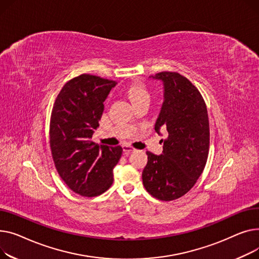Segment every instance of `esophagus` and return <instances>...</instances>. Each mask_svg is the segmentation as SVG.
<instances>
[{
	"label": "esophagus",
	"mask_w": 259,
	"mask_h": 259,
	"mask_svg": "<svg viewBox=\"0 0 259 259\" xmlns=\"http://www.w3.org/2000/svg\"><path fill=\"white\" fill-rule=\"evenodd\" d=\"M122 149H123V151H124L125 154H128V153H131V151L135 150V148L130 146V145H122Z\"/></svg>",
	"instance_id": "1"
}]
</instances>
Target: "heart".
I'll list each match as a JSON object with an SVG mask.
<instances>
[{"instance_id": "heart-1", "label": "heart", "mask_w": 259, "mask_h": 259, "mask_svg": "<svg viewBox=\"0 0 259 259\" xmlns=\"http://www.w3.org/2000/svg\"><path fill=\"white\" fill-rule=\"evenodd\" d=\"M126 95L133 102V104L143 100H149V95L147 93V91L141 85H132L127 88Z\"/></svg>"}]
</instances>
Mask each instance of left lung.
<instances>
[{
    "mask_svg": "<svg viewBox=\"0 0 259 259\" xmlns=\"http://www.w3.org/2000/svg\"><path fill=\"white\" fill-rule=\"evenodd\" d=\"M154 79L164 85V101L155 131L166 128L160 156L146 151L142 172L146 191L161 201H174L186 194L202 175L209 153L207 106L197 90L178 72H160Z\"/></svg>",
    "mask_w": 259,
    "mask_h": 259,
    "instance_id": "left-lung-1",
    "label": "left lung"
}]
</instances>
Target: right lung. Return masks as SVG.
<instances>
[{
  "label": "right lung",
  "mask_w": 259,
  "mask_h": 259,
  "mask_svg": "<svg viewBox=\"0 0 259 259\" xmlns=\"http://www.w3.org/2000/svg\"><path fill=\"white\" fill-rule=\"evenodd\" d=\"M117 84L99 76L81 74L69 80L57 95L50 119V147L56 170L75 193L97 196L113 184V169L121 146L94 143L103 102Z\"/></svg>",
  "instance_id": "1"
}]
</instances>
